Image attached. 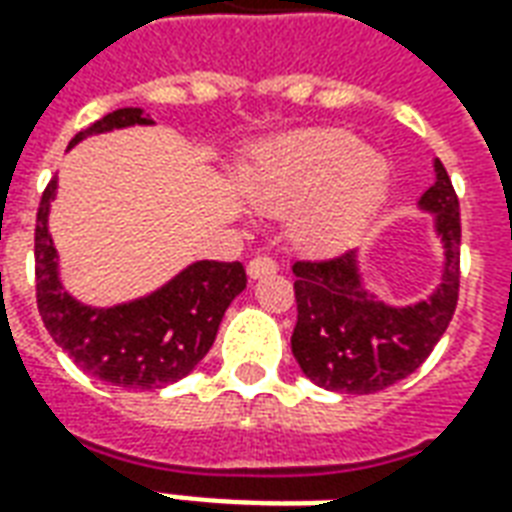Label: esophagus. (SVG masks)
Masks as SVG:
<instances>
[{"label":"esophagus","mask_w":512,"mask_h":512,"mask_svg":"<svg viewBox=\"0 0 512 512\" xmlns=\"http://www.w3.org/2000/svg\"><path fill=\"white\" fill-rule=\"evenodd\" d=\"M277 260L268 255H257L249 260V266H246V274L252 279H260V277H268V274H277Z\"/></svg>","instance_id":"esophagus-1"}]
</instances>
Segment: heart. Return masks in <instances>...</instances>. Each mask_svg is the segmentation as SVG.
Wrapping results in <instances>:
<instances>
[{
	"mask_svg": "<svg viewBox=\"0 0 512 512\" xmlns=\"http://www.w3.org/2000/svg\"><path fill=\"white\" fill-rule=\"evenodd\" d=\"M246 194L266 211H293L299 241L343 246L365 230L389 186L386 158L345 131H299L266 142L246 158Z\"/></svg>",
	"mask_w": 512,
	"mask_h": 512,
	"instance_id": "obj_1",
	"label": "heart"
}]
</instances>
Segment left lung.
Segmentation results:
<instances>
[{"mask_svg": "<svg viewBox=\"0 0 512 512\" xmlns=\"http://www.w3.org/2000/svg\"><path fill=\"white\" fill-rule=\"evenodd\" d=\"M433 169L436 183L419 200L436 213L444 244V271L433 296L411 307H389L362 285L354 249L293 263L299 321L290 348L312 384L345 395L381 392L411 376L447 332L461 288V211L439 158Z\"/></svg>", "mask_w": 512, "mask_h": 512, "instance_id": "1", "label": "left lung"}]
</instances>
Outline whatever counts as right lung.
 <instances>
[{"label":"right lung","instance_id":"obj_1","mask_svg":"<svg viewBox=\"0 0 512 512\" xmlns=\"http://www.w3.org/2000/svg\"><path fill=\"white\" fill-rule=\"evenodd\" d=\"M153 123L142 109L126 106L101 117L73 136L104 134L112 128ZM57 191L51 180L40 197L35 224V290L46 329L84 373L126 389H161L189 376L211 351L219 323L230 301L246 288L244 266L200 260L145 299L117 307H87L62 288L57 274V249L49 235V205Z\"/></svg>","mask_w":512,"mask_h":512}]
</instances>
